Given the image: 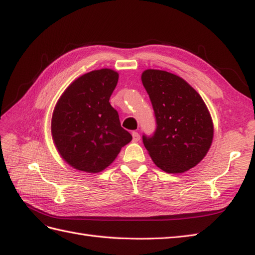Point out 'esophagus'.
I'll return each mask as SVG.
<instances>
[{"label": "esophagus", "instance_id": "34e87169", "mask_svg": "<svg viewBox=\"0 0 255 255\" xmlns=\"http://www.w3.org/2000/svg\"><path fill=\"white\" fill-rule=\"evenodd\" d=\"M131 134H132V141L133 142H138L140 140V134L138 132L133 131Z\"/></svg>", "mask_w": 255, "mask_h": 255}]
</instances>
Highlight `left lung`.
<instances>
[{"mask_svg":"<svg viewBox=\"0 0 255 255\" xmlns=\"http://www.w3.org/2000/svg\"><path fill=\"white\" fill-rule=\"evenodd\" d=\"M141 80L157 125L152 137H142L152 161L168 174L197 166L209 152L214 135L204 101L185 79L165 70L146 69Z\"/></svg>","mask_w":255,"mask_h":255,"instance_id":"left-lung-1","label":"left lung"}]
</instances>
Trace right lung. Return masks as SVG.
<instances>
[{
  "label": "right lung",
  "instance_id": "obj_1",
  "mask_svg": "<svg viewBox=\"0 0 255 255\" xmlns=\"http://www.w3.org/2000/svg\"><path fill=\"white\" fill-rule=\"evenodd\" d=\"M117 81L113 69L92 70L74 80L57 101L52 139L61 157L75 169L100 173L132 139L110 103Z\"/></svg>",
  "mask_w": 255,
  "mask_h": 255
}]
</instances>
